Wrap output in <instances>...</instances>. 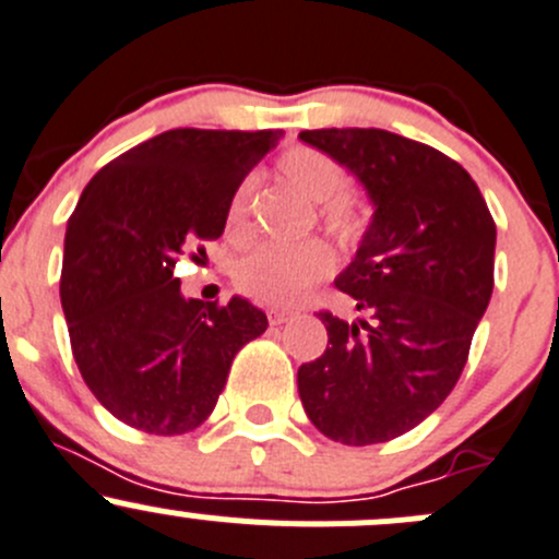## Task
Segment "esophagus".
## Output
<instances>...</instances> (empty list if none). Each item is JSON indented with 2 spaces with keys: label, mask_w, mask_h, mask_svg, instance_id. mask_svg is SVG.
Here are the masks:
<instances>
[{
  "label": "esophagus",
  "mask_w": 559,
  "mask_h": 559,
  "mask_svg": "<svg viewBox=\"0 0 559 559\" xmlns=\"http://www.w3.org/2000/svg\"><path fill=\"white\" fill-rule=\"evenodd\" d=\"M290 318H293L290 309H269V322H272V325H282V322Z\"/></svg>",
  "instance_id": "obj_1"
}]
</instances>
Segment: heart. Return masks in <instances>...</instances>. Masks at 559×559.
I'll return each instance as SVG.
<instances>
[{"label": "heart", "instance_id": "1", "mask_svg": "<svg viewBox=\"0 0 559 559\" xmlns=\"http://www.w3.org/2000/svg\"><path fill=\"white\" fill-rule=\"evenodd\" d=\"M280 177L309 201H325L320 210L322 223L342 245L358 241L366 228L358 201L342 195L344 171L331 155L314 147H293L280 158ZM255 188L252 177H245L234 188L226 206V237L245 241L250 237V195ZM333 272V252L325 241L309 239L304 245L280 247L263 245L237 263V285L252 301L269 307H293L304 301L320 280Z\"/></svg>", "mask_w": 559, "mask_h": 559}]
</instances>
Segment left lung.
Returning <instances> with one entry per match:
<instances>
[{
  "mask_svg": "<svg viewBox=\"0 0 559 559\" xmlns=\"http://www.w3.org/2000/svg\"><path fill=\"white\" fill-rule=\"evenodd\" d=\"M298 140L355 175L371 223L336 287L360 318L320 312L328 347L298 368L314 428L382 444L444 404L492 296L495 221L479 186L436 147L382 129H318Z\"/></svg>",
  "mask_w": 559,
  "mask_h": 559,
  "instance_id": "8db88e82",
  "label": "left lung"
}]
</instances>
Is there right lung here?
<instances>
[{
  "label": "right lung",
  "mask_w": 559,
  "mask_h": 559,
  "mask_svg": "<svg viewBox=\"0 0 559 559\" xmlns=\"http://www.w3.org/2000/svg\"><path fill=\"white\" fill-rule=\"evenodd\" d=\"M282 131L171 129L109 160L67 223L61 307L102 406L153 436L199 428L234 358L269 328L247 298H186L175 263L206 258L234 188Z\"/></svg>",
  "instance_id": "right-lung-1"
}]
</instances>
